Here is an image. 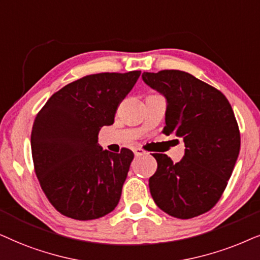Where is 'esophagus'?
Segmentation results:
<instances>
[{"instance_id": "esophagus-1", "label": "esophagus", "mask_w": 260, "mask_h": 260, "mask_svg": "<svg viewBox=\"0 0 260 260\" xmlns=\"http://www.w3.org/2000/svg\"><path fill=\"white\" fill-rule=\"evenodd\" d=\"M145 153H146V152H145V150H143L141 147L134 148V154H136V157H139V155H143Z\"/></svg>"}]
</instances>
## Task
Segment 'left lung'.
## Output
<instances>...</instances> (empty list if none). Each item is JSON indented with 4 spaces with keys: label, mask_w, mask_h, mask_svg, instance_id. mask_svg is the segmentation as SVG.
I'll return each instance as SVG.
<instances>
[{
    "label": "left lung",
    "mask_w": 260,
    "mask_h": 260,
    "mask_svg": "<svg viewBox=\"0 0 260 260\" xmlns=\"http://www.w3.org/2000/svg\"><path fill=\"white\" fill-rule=\"evenodd\" d=\"M143 79L168 100L165 136L182 138L185 153L176 162L153 153L157 171L148 179L155 205L177 219L209 212L219 202L240 151V131L222 92L188 72H144Z\"/></svg>",
    "instance_id": "obj_1"
}]
</instances>
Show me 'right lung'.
Instances as JSON below:
<instances>
[{"label":"right lung","instance_id":"1","mask_svg":"<svg viewBox=\"0 0 260 260\" xmlns=\"http://www.w3.org/2000/svg\"><path fill=\"white\" fill-rule=\"evenodd\" d=\"M141 71L102 72L69 83L37 114L30 147L34 171L50 203L75 220H95L119 203L134 154L99 146V132L114 123L117 107Z\"/></svg>","mask_w":260,"mask_h":260}]
</instances>
